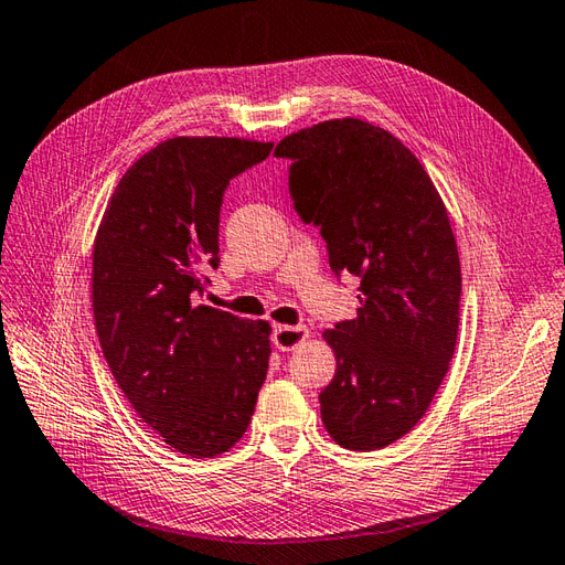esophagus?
Returning a JSON list of instances; mask_svg holds the SVG:
<instances>
[{"instance_id": "34e87169", "label": "esophagus", "mask_w": 565, "mask_h": 565, "mask_svg": "<svg viewBox=\"0 0 565 565\" xmlns=\"http://www.w3.org/2000/svg\"><path fill=\"white\" fill-rule=\"evenodd\" d=\"M309 338L307 326H278L273 331V343L278 350H295L299 343H305Z\"/></svg>"}]
</instances>
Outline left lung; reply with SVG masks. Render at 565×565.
<instances>
[{
	"instance_id": "left-lung-1",
	"label": "left lung",
	"mask_w": 565,
	"mask_h": 565,
	"mask_svg": "<svg viewBox=\"0 0 565 565\" xmlns=\"http://www.w3.org/2000/svg\"><path fill=\"white\" fill-rule=\"evenodd\" d=\"M299 217L321 227L333 273L358 275V317L323 331L335 374L319 396L333 443L372 452L416 428L459 331L461 268L447 207L392 132L360 118L287 135Z\"/></svg>"
}]
</instances>
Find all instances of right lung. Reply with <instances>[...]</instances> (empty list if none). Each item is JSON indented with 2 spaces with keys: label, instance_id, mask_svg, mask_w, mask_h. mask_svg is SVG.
I'll return each mask as SVG.
<instances>
[{
  "label": "right lung",
  "instance_id": "1",
  "mask_svg": "<svg viewBox=\"0 0 565 565\" xmlns=\"http://www.w3.org/2000/svg\"><path fill=\"white\" fill-rule=\"evenodd\" d=\"M246 137H171L125 171L94 239L104 358L137 416L181 455L242 440L268 374L270 323L195 305L220 263L230 179L270 154Z\"/></svg>",
  "mask_w": 565,
  "mask_h": 565
}]
</instances>
